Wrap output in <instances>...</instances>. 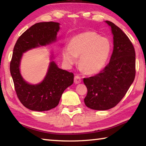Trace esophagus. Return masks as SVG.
Listing matches in <instances>:
<instances>
[{"label":"esophagus","mask_w":146,"mask_h":146,"mask_svg":"<svg viewBox=\"0 0 146 146\" xmlns=\"http://www.w3.org/2000/svg\"><path fill=\"white\" fill-rule=\"evenodd\" d=\"M81 81H82V80H81V77L80 76L78 75L75 76V77H74V82L75 84H79L81 82Z\"/></svg>","instance_id":"1"}]
</instances>
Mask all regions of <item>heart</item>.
I'll list each match as a JSON object with an SVG mask.
<instances>
[{"label":"heart","instance_id":"1","mask_svg":"<svg viewBox=\"0 0 146 146\" xmlns=\"http://www.w3.org/2000/svg\"><path fill=\"white\" fill-rule=\"evenodd\" d=\"M110 42L94 31H85L71 39L64 48L62 56L68 64H74L80 56L79 67L87 74H96L104 67L111 52Z\"/></svg>","mask_w":146,"mask_h":146}]
</instances>
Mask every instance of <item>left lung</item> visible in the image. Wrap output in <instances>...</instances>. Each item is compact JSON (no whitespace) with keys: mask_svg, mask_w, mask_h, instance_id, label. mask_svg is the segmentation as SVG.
Instances as JSON below:
<instances>
[{"mask_svg":"<svg viewBox=\"0 0 146 146\" xmlns=\"http://www.w3.org/2000/svg\"><path fill=\"white\" fill-rule=\"evenodd\" d=\"M113 34V51L104 69L93 76L84 78L88 89L84 103L95 110L114 108L124 97L135 77V51L128 36L110 21H106Z\"/></svg>","mask_w":146,"mask_h":146,"instance_id":"1","label":"left lung"}]
</instances>
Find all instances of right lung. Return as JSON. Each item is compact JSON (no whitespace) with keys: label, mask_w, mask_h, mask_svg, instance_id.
<instances>
[{"label":"right lung","mask_w":146,"mask_h":146,"mask_svg":"<svg viewBox=\"0 0 146 146\" xmlns=\"http://www.w3.org/2000/svg\"><path fill=\"white\" fill-rule=\"evenodd\" d=\"M59 28L58 23H36L19 36L14 46L10 73L15 90L20 102L30 110L44 111L55 108L64 90L73 83V73L58 68L53 61L50 63L44 80L38 84H29L20 73L19 66L23 53L55 41Z\"/></svg>","instance_id":"add662e5"}]
</instances>
